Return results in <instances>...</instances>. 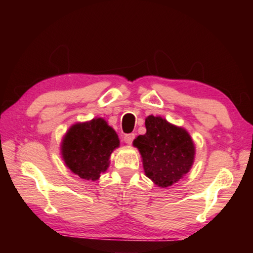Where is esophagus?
Listing matches in <instances>:
<instances>
[{
  "label": "esophagus",
  "mask_w": 253,
  "mask_h": 253,
  "mask_svg": "<svg viewBox=\"0 0 253 253\" xmlns=\"http://www.w3.org/2000/svg\"><path fill=\"white\" fill-rule=\"evenodd\" d=\"M135 138V134H128L123 137L124 142H125L127 145H130L132 143V140Z\"/></svg>",
  "instance_id": "obj_1"
}]
</instances>
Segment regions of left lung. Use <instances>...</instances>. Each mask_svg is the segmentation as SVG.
Wrapping results in <instances>:
<instances>
[{"label": "left lung", "mask_w": 253, "mask_h": 253, "mask_svg": "<svg viewBox=\"0 0 253 253\" xmlns=\"http://www.w3.org/2000/svg\"><path fill=\"white\" fill-rule=\"evenodd\" d=\"M146 132L132 142L142 156L145 175L158 187H169L190 172L195 158V145L185 128L161 116L145 119Z\"/></svg>", "instance_id": "1"}]
</instances>
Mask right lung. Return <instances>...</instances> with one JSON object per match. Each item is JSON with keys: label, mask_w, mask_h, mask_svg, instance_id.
I'll use <instances>...</instances> for the list:
<instances>
[{"label": "right lung", "mask_w": 253, "mask_h": 253, "mask_svg": "<svg viewBox=\"0 0 253 253\" xmlns=\"http://www.w3.org/2000/svg\"><path fill=\"white\" fill-rule=\"evenodd\" d=\"M118 147L117 132L104 118L96 117L74 124L63 136L60 153L72 173L95 182L108 169L111 153Z\"/></svg>", "instance_id": "add662e5"}]
</instances>
